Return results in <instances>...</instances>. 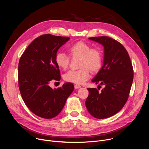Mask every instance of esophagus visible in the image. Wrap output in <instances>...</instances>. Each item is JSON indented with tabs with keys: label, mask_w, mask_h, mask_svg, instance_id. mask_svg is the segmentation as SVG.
<instances>
[{
	"label": "esophagus",
	"mask_w": 149,
	"mask_h": 149,
	"mask_svg": "<svg viewBox=\"0 0 149 149\" xmlns=\"http://www.w3.org/2000/svg\"><path fill=\"white\" fill-rule=\"evenodd\" d=\"M74 87H75V89H78V88H81V86H79V85L76 84V85H75V86H74Z\"/></svg>",
	"instance_id": "1"
}]
</instances>
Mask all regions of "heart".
<instances>
[{
	"instance_id": "obj_1",
	"label": "heart",
	"mask_w": 149,
	"mask_h": 149,
	"mask_svg": "<svg viewBox=\"0 0 149 149\" xmlns=\"http://www.w3.org/2000/svg\"><path fill=\"white\" fill-rule=\"evenodd\" d=\"M70 56L79 58V70L70 71L63 75L66 81L77 84H82L90 77V71L92 72L98 71L101 67L102 54L98 48H91L90 45L84 42L79 41L72 45L69 48ZM70 57L62 52H58L55 55V62L58 67L63 70L68 68Z\"/></svg>"
}]
</instances>
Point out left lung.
<instances>
[{
  "instance_id": "left-lung-1",
  "label": "left lung",
  "mask_w": 149,
  "mask_h": 149,
  "mask_svg": "<svg viewBox=\"0 0 149 149\" xmlns=\"http://www.w3.org/2000/svg\"><path fill=\"white\" fill-rule=\"evenodd\" d=\"M89 39L104 47L103 65L92 82L105 85V87L101 91L87 88L86 105L94 117L106 118L120 111L128 100L133 80V66L127 50L116 40L109 36Z\"/></svg>"
}]
</instances>
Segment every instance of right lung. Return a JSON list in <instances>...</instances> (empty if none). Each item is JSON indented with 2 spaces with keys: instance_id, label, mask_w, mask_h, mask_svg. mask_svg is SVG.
<instances>
[{
  "instance_id": "obj_1",
  "label": "right lung",
  "mask_w": 149,
  "mask_h": 149,
  "mask_svg": "<svg viewBox=\"0 0 149 149\" xmlns=\"http://www.w3.org/2000/svg\"><path fill=\"white\" fill-rule=\"evenodd\" d=\"M69 39L51 34L41 35L31 42L19 59L18 83L21 96L28 109L40 117L49 119L58 115L74 91L71 82L55 89L49 86L52 79H61L55 55Z\"/></svg>"
}]
</instances>
